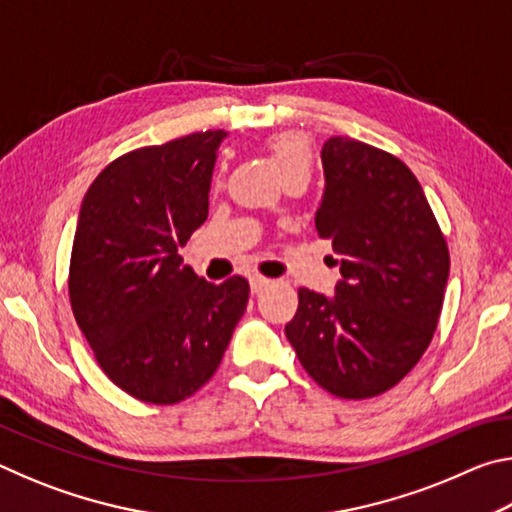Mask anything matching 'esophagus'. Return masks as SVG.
<instances>
[{
	"label": "esophagus",
	"instance_id": "obj_1",
	"mask_svg": "<svg viewBox=\"0 0 512 512\" xmlns=\"http://www.w3.org/2000/svg\"><path fill=\"white\" fill-rule=\"evenodd\" d=\"M268 284H271V280H268V277L250 275V291H253V293H259L262 289H266Z\"/></svg>",
	"mask_w": 512,
	"mask_h": 512
}]
</instances>
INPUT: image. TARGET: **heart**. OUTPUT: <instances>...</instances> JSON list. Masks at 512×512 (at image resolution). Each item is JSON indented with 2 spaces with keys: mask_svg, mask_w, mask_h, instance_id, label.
<instances>
[{
  "mask_svg": "<svg viewBox=\"0 0 512 512\" xmlns=\"http://www.w3.org/2000/svg\"><path fill=\"white\" fill-rule=\"evenodd\" d=\"M268 155L275 164L282 180L291 176H307L311 171V146L305 135L300 133H280L268 140Z\"/></svg>",
  "mask_w": 512,
  "mask_h": 512,
  "instance_id": "b5f03b06",
  "label": "heart"
}]
</instances>
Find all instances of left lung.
I'll use <instances>...</instances> for the list:
<instances>
[{"label":"left lung","instance_id":"8db88e82","mask_svg":"<svg viewBox=\"0 0 512 512\" xmlns=\"http://www.w3.org/2000/svg\"><path fill=\"white\" fill-rule=\"evenodd\" d=\"M325 194L320 239L341 266L334 296L300 289L284 327L309 377L343 400L393 388L436 332L449 250L418 178L395 155L352 137L320 151Z\"/></svg>","mask_w":512,"mask_h":512}]
</instances>
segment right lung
Returning <instances> with one entry per match:
<instances>
[{
    "label": "right lung",
    "mask_w": 512,
    "mask_h": 512,
    "mask_svg": "<svg viewBox=\"0 0 512 512\" xmlns=\"http://www.w3.org/2000/svg\"><path fill=\"white\" fill-rule=\"evenodd\" d=\"M225 137L205 131L121 155L81 203L69 302L103 372L142 402L194 395L248 305L244 277L212 284L178 255L207 219Z\"/></svg>",
    "instance_id": "add662e5"
}]
</instances>
